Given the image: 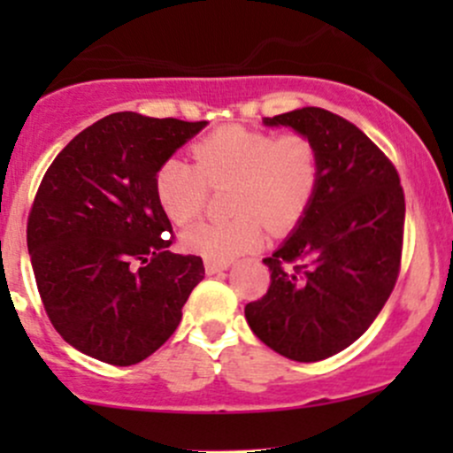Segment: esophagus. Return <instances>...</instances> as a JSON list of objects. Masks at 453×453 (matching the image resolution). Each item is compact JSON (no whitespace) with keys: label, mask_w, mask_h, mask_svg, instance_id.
<instances>
[{"label":"esophagus","mask_w":453,"mask_h":453,"mask_svg":"<svg viewBox=\"0 0 453 453\" xmlns=\"http://www.w3.org/2000/svg\"><path fill=\"white\" fill-rule=\"evenodd\" d=\"M227 268H230V262H215V259H206L204 262L206 274H217V273H221V270H227Z\"/></svg>","instance_id":"esophagus-1"}]
</instances>
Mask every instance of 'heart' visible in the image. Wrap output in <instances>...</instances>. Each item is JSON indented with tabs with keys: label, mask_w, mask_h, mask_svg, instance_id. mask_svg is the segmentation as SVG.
I'll return each mask as SVG.
<instances>
[{
	"label": "heart",
	"mask_w": 453,
	"mask_h": 453,
	"mask_svg": "<svg viewBox=\"0 0 453 453\" xmlns=\"http://www.w3.org/2000/svg\"><path fill=\"white\" fill-rule=\"evenodd\" d=\"M189 161L170 157L153 176L161 211L174 226L200 215L209 187L230 180L227 219L200 221L187 227L180 242L187 251L215 262H230L256 249L270 234L294 230L313 204L321 180V157L306 134L226 126L197 138Z\"/></svg>",
	"instance_id": "b5f03b06"
}]
</instances>
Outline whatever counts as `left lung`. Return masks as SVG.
I'll return each instance as SVG.
<instances>
[{
	"label": "left lung",
	"mask_w": 453,
	"mask_h": 453,
	"mask_svg": "<svg viewBox=\"0 0 453 453\" xmlns=\"http://www.w3.org/2000/svg\"><path fill=\"white\" fill-rule=\"evenodd\" d=\"M264 123L313 140L321 180L298 230L264 259L270 288L244 317L280 356L326 360L360 339L396 285L404 191L388 155L339 114L309 106Z\"/></svg>",
	"instance_id": "left-lung-1"
}]
</instances>
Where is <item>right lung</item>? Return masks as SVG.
Instances as JSON below:
<instances>
[{
    "instance_id": "add662e5",
    "label": "right lung",
    "mask_w": 453,
    "mask_h": 453,
    "mask_svg": "<svg viewBox=\"0 0 453 453\" xmlns=\"http://www.w3.org/2000/svg\"><path fill=\"white\" fill-rule=\"evenodd\" d=\"M204 126L114 112L72 138L46 170L27 249L46 315L78 351L132 366L179 327L204 264L168 251L173 226L153 176Z\"/></svg>"
}]
</instances>
